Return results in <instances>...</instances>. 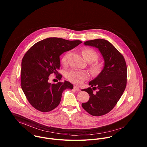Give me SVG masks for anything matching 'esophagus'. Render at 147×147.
I'll return each instance as SVG.
<instances>
[{
  "label": "esophagus",
  "instance_id": "esophagus-1",
  "mask_svg": "<svg viewBox=\"0 0 147 147\" xmlns=\"http://www.w3.org/2000/svg\"><path fill=\"white\" fill-rule=\"evenodd\" d=\"M74 90H75L76 91H78V92L80 91V89L79 88V87H78V86H74Z\"/></svg>",
  "mask_w": 147,
  "mask_h": 147
}]
</instances>
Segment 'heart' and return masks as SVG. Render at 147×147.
Listing matches in <instances>:
<instances>
[{"instance_id": "obj_1", "label": "heart", "mask_w": 147, "mask_h": 147, "mask_svg": "<svg viewBox=\"0 0 147 147\" xmlns=\"http://www.w3.org/2000/svg\"><path fill=\"white\" fill-rule=\"evenodd\" d=\"M82 53L83 57L86 61L88 62H94L91 63L90 66L92 72L95 74L99 73L101 71L102 64L98 62H94L97 60L98 58V54L94 50L90 48H85L82 50ZM67 54H65L62 58L61 62L64 64L67 62ZM66 78L68 81L73 83L79 85L82 84L85 80L88 79L89 74L86 71L71 69L67 72Z\"/></svg>"}]
</instances>
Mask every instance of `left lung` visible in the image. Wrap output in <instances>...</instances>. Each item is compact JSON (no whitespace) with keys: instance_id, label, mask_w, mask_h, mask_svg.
Returning a JSON list of instances; mask_svg holds the SVG:
<instances>
[{"instance_id":"8db88e82","label":"left lung","mask_w":147,"mask_h":147,"mask_svg":"<svg viewBox=\"0 0 147 147\" xmlns=\"http://www.w3.org/2000/svg\"><path fill=\"white\" fill-rule=\"evenodd\" d=\"M98 48L104 59V67L100 74L89 83L91 87L83 89L90 96L82 107L93 116H101L110 112L123 94L127 84V68L123 55L110 43L96 39L84 42ZM97 90L96 92L92 90Z\"/></svg>"}]
</instances>
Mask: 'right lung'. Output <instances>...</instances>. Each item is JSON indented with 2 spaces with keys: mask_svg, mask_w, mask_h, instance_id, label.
<instances>
[{
  "mask_svg": "<svg viewBox=\"0 0 147 147\" xmlns=\"http://www.w3.org/2000/svg\"><path fill=\"white\" fill-rule=\"evenodd\" d=\"M82 43L79 40L48 38L33 45L25 54L21 62V88L28 101L41 112H49L61 102L65 89H72L74 85L67 81L51 84V74L61 80L59 57Z\"/></svg>",
  "mask_w": 147,
  "mask_h": 147,
  "instance_id": "add662e5",
  "label": "right lung"
}]
</instances>
